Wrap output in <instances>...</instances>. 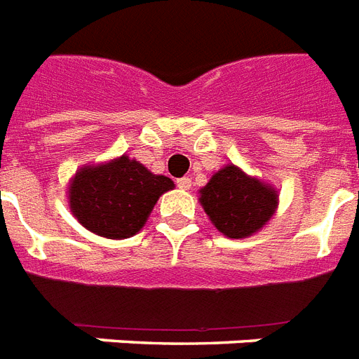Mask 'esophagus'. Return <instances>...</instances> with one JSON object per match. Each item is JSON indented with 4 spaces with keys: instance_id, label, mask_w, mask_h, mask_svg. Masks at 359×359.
Returning a JSON list of instances; mask_svg holds the SVG:
<instances>
[{
    "instance_id": "esophagus-1",
    "label": "esophagus",
    "mask_w": 359,
    "mask_h": 359,
    "mask_svg": "<svg viewBox=\"0 0 359 359\" xmlns=\"http://www.w3.org/2000/svg\"><path fill=\"white\" fill-rule=\"evenodd\" d=\"M177 186H179L180 190H190L191 188V180L188 177H182V179L177 180Z\"/></svg>"
}]
</instances>
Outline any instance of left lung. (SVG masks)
I'll list each match as a JSON object with an SVG mask.
<instances>
[{
    "label": "left lung",
    "mask_w": 359,
    "mask_h": 359,
    "mask_svg": "<svg viewBox=\"0 0 359 359\" xmlns=\"http://www.w3.org/2000/svg\"><path fill=\"white\" fill-rule=\"evenodd\" d=\"M199 203L222 235L248 238L273 218L279 194L272 184L227 163L199 190Z\"/></svg>",
    "instance_id": "obj_1"
}]
</instances>
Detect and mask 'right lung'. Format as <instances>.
Segmentation results:
<instances>
[{
	"mask_svg": "<svg viewBox=\"0 0 359 359\" xmlns=\"http://www.w3.org/2000/svg\"><path fill=\"white\" fill-rule=\"evenodd\" d=\"M173 180L154 175L126 154L102 163H86L69 180V208L87 231L123 240L143 229L162 194Z\"/></svg>",
	"mask_w": 359,
	"mask_h": 359,
	"instance_id": "add662e5",
	"label": "right lung"
}]
</instances>
